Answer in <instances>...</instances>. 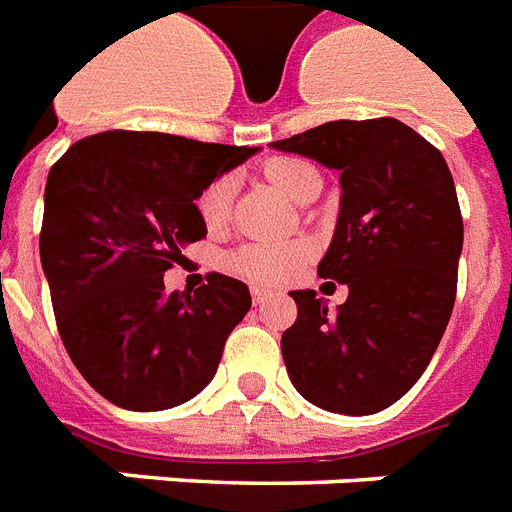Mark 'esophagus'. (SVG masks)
Here are the masks:
<instances>
[{
	"mask_svg": "<svg viewBox=\"0 0 512 512\" xmlns=\"http://www.w3.org/2000/svg\"><path fill=\"white\" fill-rule=\"evenodd\" d=\"M251 296H253V304H256V306H261V304H267L269 298L275 296V293H272V290H267V288H259V285H256V288H251Z\"/></svg>",
	"mask_w": 512,
	"mask_h": 512,
	"instance_id": "34e87169",
	"label": "esophagus"
}]
</instances>
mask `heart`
Returning <instances> with one entry per match:
<instances>
[{"instance_id":"b5f03b06","label":"heart","mask_w":512,"mask_h":512,"mask_svg":"<svg viewBox=\"0 0 512 512\" xmlns=\"http://www.w3.org/2000/svg\"><path fill=\"white\" fill-rule=\"evenodd\" d=\"M267 177L285 198L296 200L317 171L304 161L296 158H277V161L267 163ZM232 203V179L222 177L211 182L206 190L200 192L198 198V214L200 222L206 224L208 230H222L227 216H230ZM306 256V248L301 243H248L240 245L230 256L232 269H237L240 275H245L253 282H272L288 280Z\"/></svg>"}]
</instances>
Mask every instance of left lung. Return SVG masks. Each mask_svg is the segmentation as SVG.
Masks as SVG:
<instances>
[{
  "label": "left lung",
  "mask_w": 512,
  "mask_h": 512,
  "mask_svg": "<svg viewBox=\"0 0 512 512\" xmlns=\"http://www.w3.org/2000/svg\"><path fill=\"white\" fill-rule=\"evenodd\" d=\"M272 147L341 174L317 272L349 298L327 309L314 290L290 293L298 317L280 341L290 383L327 412L386 410L418 383L455 306L463 216L447 161L396 118L327 121Z\"/></svg>",
  "instance_id": "left-lung-1"
}]
</instances>
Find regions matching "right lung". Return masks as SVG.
<instances>
[{
    "mask_svg": "<svg viewBox=\"0 0 512 512\" xmlns=\"http://www.w3.org/2000/svg\"><path fill=\"white\" fill-rule=\"evenodd\" d=\"M259 147L161 132H102L49 169L39 237L44 277L68 357L116 407L158 412L190 402L216 375L248 285L208 275L166 293L163 272L206 237L200 192Z\"/></svg>",
    "mask_w": 512,
    "mask_h": 512,
    "instance_id": "right-lung-1",
    "label": "right lung"
}]
</instances>
